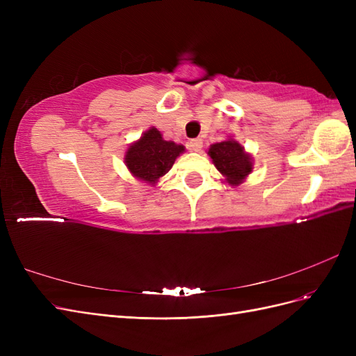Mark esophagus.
Masks as SVG:
<instances>
[{
  "mask_svg": "<svg viewBox=\"0 0 356 356\" xmlns=\"http://www.w3.org/2000/svg\"><path fill=\"white\" fill-rule=\"evenodd\" d=\"M202 147H203V143H202L200 138L191 139V141L188 143V149H190V152H196L197 153V152H200Z\"/></svg>",
  "mask_w": 356,
  "mask_h": 356,
  "instance_id": "1",
  "label": "esophagus"
}]
</instances>
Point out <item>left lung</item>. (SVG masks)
Here are the masks:
<instances>
[{
    "label": "left lung",
    "instance_id": "obj_1",
    "mask_svg": "<svg viewBox=\"0 0 356 356\" xmlns=\"http://www.w3.org/2000/svg\"><path fill=\"white\" fill-rule=\"evenodd\" d=\"M208 156L222 175V181L230 187L241 186L254 169L252 156L233 136L212 144L208 148Z\"/></svg>",
    "mask_w": 356,
    "mask_h": 356
}]
</instances>
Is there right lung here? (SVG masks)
I'll use <instances>...</instances> for the list:
<instances>
[{
  "label": "right lung",
  "mask_w": 356,
  "mask_h": 356,
  "mask_svg": "<svg viewBox=\"0 0 356 356\" xmlns=\"http://www.w3.org/2000/svg\"><path fill=\"white\" fill-rule=\"evenodd\" d=\"M184 152V145L165 141L160 131L152 126L127 147L124 165L135 179L147 182L148 186H157L159 179L168 174Z\"/></svg>",
  "instance_id": "1"
}]
</instances>
